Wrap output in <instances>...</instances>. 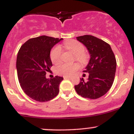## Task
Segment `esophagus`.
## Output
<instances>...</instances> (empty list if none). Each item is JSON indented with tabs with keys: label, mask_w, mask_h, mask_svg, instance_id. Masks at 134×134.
<instances>
[{
	"label": "esophagus",
	"mask_w": 134,
	"mask_h": 134,
	"mask_svg": "<svg viewBox=\"0 0 134 134\" xmlns=\"http://www.w3.org/2000/svg\"><path fill=\"white\" fill-rule=\"evenodd\" d=\"M63 78L64 79H71V76H63Z\"/></svg>",
	"instance_id": "34e87169"
}]
</instances>
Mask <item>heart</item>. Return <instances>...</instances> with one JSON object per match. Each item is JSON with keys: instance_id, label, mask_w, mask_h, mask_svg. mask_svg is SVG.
<instances>
[{"instance_id": "b5f03b06", "label": "heart", "mask_w": 134, "mask_h": 134, "mask_svg": "<svg viewBox=\"0 0 134 134\" xmlns=\"http://www.w3.org/2000/svg\"><path fill=\"white\" fill-rule=\"evenodd\" d=\"M64 46L66 49L71 51L74 54L76 60L80 63H84L87 62L88 56L84 52V46L80 42L76 40H71L64 43ZM62 49L60 46H56L51 50L50 53V58L51 62L54 64H58L61 62ZM79 69V65L77 63H62L56 67V73L59 75L65 76H71L74 72Z\"/></svg>"}]
</instances>
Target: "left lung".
Instances as JSON below:
<instances>
[{
  "instance_id": "obj_1",
  "label": "left lung",
  "mask_w": 134,
  "mask_h": 134,
  "mask_svg": "<svg viewBox=\"0 0 134 134\" xmlns=\"http://www.w3.org/2000/svg\"><path fill=\"white\" fill-rule=\"evenodd\" d=\"M87 47L89 53V62L84 72H88V78L84 81L80 78L78 85L74 86L78 95L88 99H98L110 90L114 80L116 60L107 42L92 35L76 37Z\"/></svg>"
}]
</instances>
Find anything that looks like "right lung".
I'll return each mask as SVG.
<instances>
[{
  "label": "right lung",
  "instance_id": "1",
  "mask_svg": "<svg viewBox=\"0 0 134 134\" xmlns=\"http://www.w3.org/2000/svg\"><path fill=\"white\" fill-rule=\"evenodd\" d=\"M63 38L47 36L33 38L20 48L16 58V71L21 88L29 98L39 102L53 99L58 94L63 77H46L52 67L50 53Z\"/></svg>",
  "mask_w": 134,
  "mask_h": 134
}]
</instances>
